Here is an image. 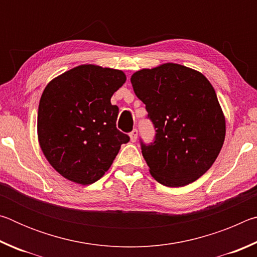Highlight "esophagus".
<instances>
[{
    "mask_svg": "<svg viewBox=\"0 0 257 257\" xmlns=\"http://www.w3.org/2000/svg\"><path fill=\"white\" fill-rule=\"evenodd\" d=\"M129 136H130V141H132L133 143L136 142L137 141V136H138V130L137 129H134L133 132L129 134Z\"/></svg>",
    "mask_w": 257,
    "mask_h": 257,
    "instance_id": "esophagus-1",
    "label": "esophagus"
}]
</instances>
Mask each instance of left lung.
Instances as JSON below:
<instances>
[{
	"label": "left lung",
	"mask_w": 257,
	"mask_h": 257,
	"mask_svg": "<svg viewBox=\"0 0 257 257\" xmlns=\"http://www.w3.org/2000/svg\"><path fill=\"white\" fill-rule=\"evenodd\" d=\"M136 96L154 124L142 153L156 181L182 187L214 163L225 136V120L211 82L201 72L177 63L143 69L132 76Z\"/></svg>",
	"instance_id": "left-lung-1"
}]
</instances>
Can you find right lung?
Returning a JSON list of instances; mask_svg holds the SVG:
<instances>
[{
	"label": "right lung",
	"mask_w": 257,
	"mask_h": 257,
	"mask_svg": "<svg viewBox=\"0 0 257 257\" xmlns=\"http://www.w3.org/2000/svg\"><path fill=\"white\" fill-rule=\"evenodd\" d=\"M121 70L84 64L54 78L42 94L38 142L66 179L90 185L104 176L129 136L116 129L111 97L124 84Z\"/></svg>",
	"instance_id": "add662e5"
}]
</instances>
